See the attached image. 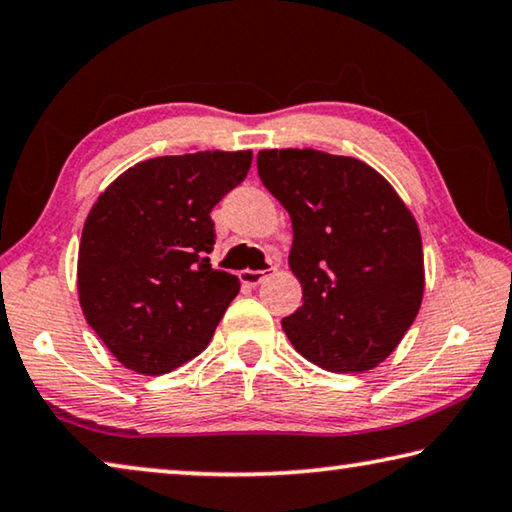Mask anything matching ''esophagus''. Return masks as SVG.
<instances>
[{
  "label": "esophagus",
  "mask_w": 512,
  "mask_h": 512,
  "mask_svg": "<svg viewBox=\"0 0 512 512\" xmlns=\"http://www.w3.org/2000/svg\"><path fill=\"white\" fill-rule=\"evenodd\" d=\"M276 267L272 265L270 270H242L240 272V281L247 283V286H261V283L267 279V276L274 274Z\"/></svg>",
  "instance_id": "obj_1"
}]
</instances>
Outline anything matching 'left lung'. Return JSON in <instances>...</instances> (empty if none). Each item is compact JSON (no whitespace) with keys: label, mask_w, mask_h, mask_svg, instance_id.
<instances>
[{"label":"left lung","mask_w":512,"mask_h":512,"mask_svg":"<svg viewBox=\"0 0 512 512\" xmlns=\"http://www.w3.org/2000/svg\"><path fill=\"white\" fill-rule=\"evenodd\" d=\"M256 165L263 186L290 213L288 263L304 290V304L281 320L283 331L322 370H372L397 349L422 304L415 217L358 158L263 149Z\"/></svg>","instance_id":"left-lung-1"}]
</instances>
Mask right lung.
<instances>
[{"label": "right lung", "mask_w": 512, "mask_h": 512, "mask_svg": "<svg viewBox=\"0 0 512 512\" xmlns=\"http://www.w3.org/2000/svg\"><path fill=\"white\" fill-rule=\"evenodd\" d=\"M251 152L158 156L90 208L79 245L86 322L124 367L167 374L206 349L240 281L213 270L211 211L245 181Z\"/></svg>", "instance_id": "add662e5"}]
</instances>
